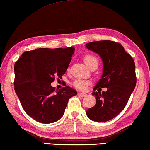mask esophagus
<instances>
[{"label": "esophagus", "instance_id": "esophagus-1", "mask_svg": "<svg viewBox=\"0 0 150 150\" xmlns=\"http://www.w3.org/2000/svg\"><path fill=\"white\" fill-rule=\"evenodd\" d=\"M79 96H81V97H83V96H86V93H82V92H79L78 93Z\"/></svg>", "mask_w": 150, "mask_h": 150}]
</instances>
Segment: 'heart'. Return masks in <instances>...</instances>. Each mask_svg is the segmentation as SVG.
Listing matches in <instances>:
<instances>
[{
	"mask_svg": "<svg viewBox=\"0 0 150 150\" xmlns=\"http://www.w3.org/2000/svg\"><path fill=\"white\" fill-rule=\"evenodd\" d=\"M83 62L86 64V66H87L88 68L91 67V66H98V64H99V60H98L97 57L94 55H91V54H86V56H84V57H83ZM88 84H89V82L81 79L75 80L73 83V85L74 86V87L79 90L86 89V86Z\"/></svg>",
	"mask_w": 150,
	"mask_h": 150,
	"instance_id": "obj_1",
	"label": "heart"
}]
</instances>
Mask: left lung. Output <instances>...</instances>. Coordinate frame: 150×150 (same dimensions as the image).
Returning a JSON list of instances; mask_svg holds the SVG:
<instances>
[{"label":"left lung","instance_id":"left-lung-1","mask_svg":"<svg viewBox=\"0 0 150 150\" xmlns=\"http://www.w3.org/2000/svg\"><path fill=\"white\" fill-rule=\"evenodd\" d=\"M86 48L100 56L103 74L96 83L92 95L94 107L88 109L86 115L91 120L104 122L117 117L125 109L137 83L135 64L132 56L120 43L112 41H93ZM107 87V92H100Z\"/></svg>","mask_w":150,"mask_h":150}]
</instances>
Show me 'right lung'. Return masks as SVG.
Masks as SVG:
<instances>
[{
    "mask_svg": "<svg viewBox=\"0 0 150 150\" xmlns=\"http://www.w3.org/2000/svg\"><path fill=\"white\" fill-rule=\"evenodd\" d=\"M74 50L71 46L27 51L15 63L14 89L24 111L37 122L49 124L60 120L69 99L77 94L69 86L56 93L51 85L56 76L62 78Z\"/></svg>",
    "mask_w": 150,
    "mask_h": 150,
    "instance_id": "add662e5",
    "label": "right lung"
}]
</instances>
